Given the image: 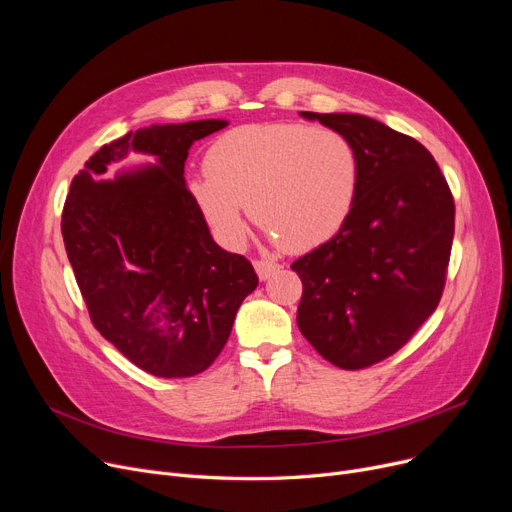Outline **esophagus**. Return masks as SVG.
Wrapping results in <instances>:
<instances>
[{"label": "esophagus", "instance_id": "esophagus-1", "mask_svg": "<svg viewBox=\"0 0 512 512\" xmlns=\"http://www.w3.org/2000/svg\"><path fill=\"white\" fill-rule=\"evenodd\" d=\"M253 265H255V271H257L259 280H267V278L274 276L276 271H280V269H282V265H280V263H276V261H269V259H257Z\"/></svg>", "mask_w": 512, "mask_h": 512}]
</instances>
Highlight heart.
<instances>
[{
	"label": "heart",
	"instance_id": "b5f03b06",
	"mask_svg": "<svg viewBox=\"0 0 512 512\" xmlns=\"http://www.w3.org/2000/svg\"><path fill=\"white\" fill-rule=\"evenodd\" d=\"M206 164L210 173L193 177L189 193L228 245L243 243L251 208L284 249H317L346 226L360 185L358 154L346 135L302 123L230 129Z\"/></svg>",
	"mask_w": 512,
	"mask_h": 512
}]
</instances>
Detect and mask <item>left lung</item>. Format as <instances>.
<instances>
[{
    "label": "left lung",
    "instance_id": "left-lung-1",
    "mask_svg": "<svg viewBox=\"0 0 512 512\" xmlns=\"http://www.w3.org/2000/svg\"><path fill=\"white\" fill-rule=\"evenodd\" d=\"M352 142L360 185L331 241L292 263L302 282L296 323L331 364L360 370L393 356L445 290L455 201L414 138L354 113H300Z\"/></svg>",
    "mask_w": 512,
    "mask_h": 512
}]
</instances>
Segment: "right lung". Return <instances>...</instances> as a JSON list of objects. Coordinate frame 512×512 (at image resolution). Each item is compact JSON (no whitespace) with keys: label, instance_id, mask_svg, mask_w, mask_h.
Returning a JSON list of instances; mask_svg holds the SVG:
<instances>
[{"label":"right lung","instance_id":"1","mask_svg":"<svg viewBox=\"0 0 512 512\" xmlns=\"http://www.w3.org/2000/svg\"><path fill=\"white\" fill-rule=\"evenodd\" d=\"M226 125L203 119L129 131L90 156L65 197L61 234L90 319L154 377L206 370L259 284L251 261L214 243L183 177L193 142ZM129 151L157 164L97 177Z\"/></svg>","mask_w":512,"mask_h":512}]
</instances>
